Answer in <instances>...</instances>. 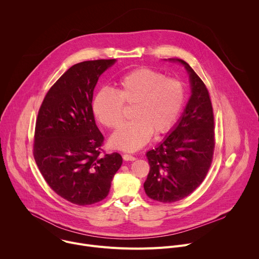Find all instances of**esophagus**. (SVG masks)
I'll use <instances>...</instances> for the list:
<instances>
[{
    "label": "esophagus",
    "instance_id": "34e87169",
    "mask_svg": "<svg viewBox=\"0 0 259 259\" xmlns=\"http://www.w3.org/2000/svg\"><path fill=\"white\" fill-rule=\"evenodd\" d=\"M123 159H124L125 161H135V160H136L135 157H133V156H131V155H128V154H124V155H123Z\"/></svg>",
    "mask_w": 259,
    "mask_h": 259
}]
</instances>
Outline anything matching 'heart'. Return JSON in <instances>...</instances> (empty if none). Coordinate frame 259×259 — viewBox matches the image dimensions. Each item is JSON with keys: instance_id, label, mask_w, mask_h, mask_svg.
<instances>
[{"instance_id": "b5f03b06", "label": "heart", "mask_w": 259, "mask_h": 259, "mask_svg": "<svg viewBox=\"0 0 259 259\" xmlns=\"http://www.w3.org/2000/svg\"><path fill=\"white\" fill-rule=\"evenodd\" d=\"M117 92L99 90L93 99V113L108 129H117L124 121L125 105L133 106L132 121L110 137L114 149L135 152L156 136L167 133L175 125L182 109L186 90L175 78L150 67L129 71L118 81Z\"/></svg>"}]
</instances>
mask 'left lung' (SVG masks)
Returning <instances> with one entry per match:
<instances>
[{"label": "left lung", "instance_id": "8db88e82", "mask_svg": "<svg viewBox=\"0 0 259 259\" xmlns=\"http://www.w3.org/2000/svg\"><path fill=\"white\" fill-rule=\"evenodd\" d=\"M177 60L190 73L192 96L169 136L146 153L150 172L144 191L147 197L162 203L182 200L200 186L210 169L215 147L209 91L189 63Z\"/></svg>", "mask_w": 259, "mask_h": 259}]
</instances>
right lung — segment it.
I'll return each instance as SVG.
<instances>
[{
  "instance_id": "right-lung-1",
  "label": "right lung",
  "mask_w": 259,
  "mask_h": 259,
  "mask_svg": "<svg viewBox=\"0 0 259 259\" xmlns=\"http://www.w3.org/2000/svg\"><path fill=\"white\" fill-rule=\"evenodd\" d=\"M116 59L88 60L69 67L41 104L33 136V158L48 186L66 201L86 206L102 201L122 165L105 154L92 99L101 73ZM103 154H101V152Z\"/></svg>"
}]
</instances>
